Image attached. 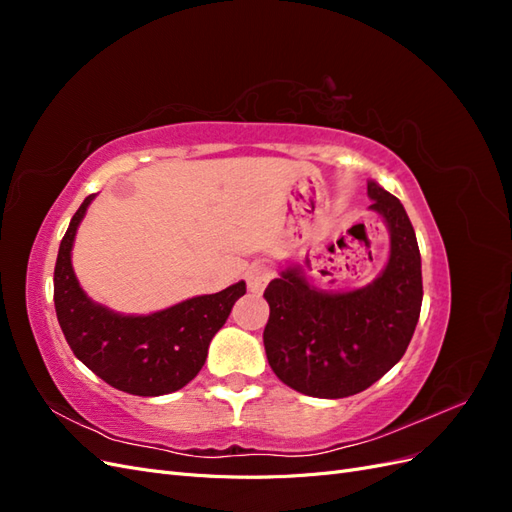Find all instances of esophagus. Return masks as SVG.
Segmentation results:
<instances>
[{
  "mask_svg": "<svg viewBox=\"0 0 512 512\" xmlns=\"http://www.w3.org/2000/svg\"><path fill=\"white\" fill-rule=\"evenodd\" d=\"M273 277V269L265 262H254V265L247 269V286H250L252 292H262L269 280Z\"/></svg>",
  "mask_w": 512,
  "mask_h": 512,
  "instance_id": "1",
  "label": "esophagus"
}]
</instances>
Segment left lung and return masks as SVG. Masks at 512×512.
<instances>
[{
  "instance_id": "1",
  "label": "left lung",
  "mask_w": 512,
  "mask_h": 512,
  "mask_svg": "<svg viewBox=\"0 0 512 512\" xmlns=\"http://www.w3.org/2000/svg\"><path fill=\"white\" fill-rule=\"evenodd\" d=\"M367 196L369 211L389 230V258L374 280L322 290L301 265H288L265 290L269 365L286 386L309 397H350L380 380L404 356L421 314V252L408 213L374 179Z\"/></svg>"
}]
</instances>
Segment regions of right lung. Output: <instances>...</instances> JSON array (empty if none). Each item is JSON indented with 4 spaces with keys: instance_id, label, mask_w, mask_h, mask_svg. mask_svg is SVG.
<instances>
[{
    "instance_id": "add662e5",
    "label": "right lung",
    "mask_w": 512,
    "mask_h": 512,
    "mask_svg": "<svg viewBox=\"0 0 512 512\" xmlns=\"http://www.w3.org/2000/svg\"><path fill=\"white\" fill-rule=\"evenodd\" d=\"M94 198L83 200L59 245L53 275L59 327L76 359L113 389L138 397L175 393L203 369L211 339L245 294V282L151 314H121L94 301L72 267L76 230Z\"/></svg>"
}]
</instances>
